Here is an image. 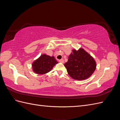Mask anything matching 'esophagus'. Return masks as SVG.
<instances>
[{
  "label": "esophagus",
  "instance_id": "esophagus-1",
  "mask_svg": "<svg viewBox=\"0 0 120 120\" xmlns=\"http://www.w3.org/2000/svg\"><path fill=\"white\" fill-rule=\"evenodd\" d=\"M59 61L60 63H64V60L63 59H61L60 60H59Z\"/></svg>",
  "mask_w": 120,
  "mask_h": 120
}]
</instances>
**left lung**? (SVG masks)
<instances>
[{
  "mask_svg": "<svg viewBox=\"0 0 120 120\" xmlns=\"http://www.w3.org/2000/svg\"><path fill=\"white\" fill-rule=\"evenodd\" d=\"M64 66L70 77L82 81L90 77L95 71L97 64L93 56L82 48L72 49Z\"/></svg>",
  "mask_w": 120,
  "mask_h": 120,
  "instance_id": "obj_1",
  "label": "left lung"
}]
</instances>
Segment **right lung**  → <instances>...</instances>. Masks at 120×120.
Returning <instances> with one entry per match:
<instances>
[{
  "instance_id": "1",
  "label": "right lung",
  "mask_w": 120,
  "mask_h": 120,
  "mask_svg": "<svg viewBox=\"0 0 120 120\" xmlns=\"http://www.w3.org/2000/svg\"><path fill=\"white\" fill-rule=\"evenodd\" d=\"M58 63L53 56L43 54L32 64V71L35 74L43 75L48 73Z\"/></svg>"
}]
</instances>
